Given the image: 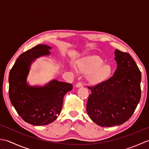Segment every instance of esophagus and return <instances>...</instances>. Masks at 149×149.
Wrapping results in <instances>:
<instances>
[{
    "label": "esophagus",
    "mask_w": 149,
    "mask_h": 149,
    "mask_svg": "<svg viewBox=\"0 0 149 149\" xmlns=\"http://www.w3.org/2000/svg\"><path fill=\"white\" fill-rule=\"evenodd\" d=\"M83 86V84H82V83H81V82H79V83H77L76 84V85H75V86H76L77 88H80V87H82Z\"/></svg>",
    "instance_id": "obj_1"
}]
</instances>
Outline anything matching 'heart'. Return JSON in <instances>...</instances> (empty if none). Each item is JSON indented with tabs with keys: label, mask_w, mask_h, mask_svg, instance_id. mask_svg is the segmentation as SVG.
I'll list each match as a JSON object with an SVG mask.
<instances>
[{
	"label": "heart",
	"mask_w": 149,
	"mask_h": 149,
	"mask_svg": "<svg viewBox=\"0 0 149 149\" xmlns=\"http://www.w3.org/2000/svg\"><path fill=\"white\" fill-rule=\"evenodd\" d=\"M77 69L83 74H87V79L93 84L107 80L113 72L111 66L104 64L103 59L97 56H88L81 59L77 63Z\"/></svg>",
	"instance_id": "obj_1"
}]
</instances>
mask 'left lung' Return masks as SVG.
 <instances>
[{
	"instance_id": "1",
	"label": "left lung",
	"mask_w": 149,
	"mask_h": 149,
	"mask_svg": "<svg viewBox=\"0 0 149 149\" xmlns=\"http://www.w3.org/2000/svg\"><path fill=\"white\" fill-rule=\"evenodd\" d=\"M117 68L109 79L88 86L86 111L102 127L121 125L131 118L141 98V72L127 52L116 49Z\"/></svg>"
}]
</instances>
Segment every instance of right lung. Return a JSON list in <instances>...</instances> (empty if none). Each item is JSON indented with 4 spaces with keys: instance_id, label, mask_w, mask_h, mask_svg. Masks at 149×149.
Segmentation results:
<instances>
[{
    "instance_id": "right-lung-1",
    "label": "right lung",
    "mask_w": 149,
    "mask_h": 149,
    "mask_svg": "<svg viewBox=\"0 0 149 149\" xmlns=\"http://www.w3.org/2000/svg\"><path fill=\"white\" fill-rule=\"evenodd\" d=\"M51 47L38 45L22 53L9 75V97L21 118L34 125L53 122L61 111L63 97L72 89L70 83L52 80L43 86H31L27 77L31 64L40 56L50 54Z\"/></svg>"
}]
</instances>
